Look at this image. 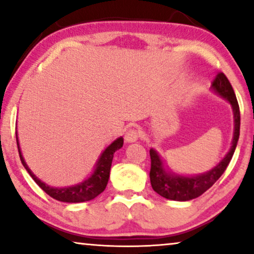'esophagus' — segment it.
I'll return each mask as SVG.
<instances>
[{"label": "esophagus", "mask_w": 254, "mask_h": 254, "mask_svg": "<svg viewBox=\"0 0 254 254\" xmlns=\"http://www.w3.org/2000/svg\"><path fill=\"white\" fill-rule=\"evenodd\" d=\"M138 136H140V133H138L137 129H135V128H129V129L126 131V134H125V140H126L128 143H131V142L136 141Z\"/></svg>", "instance_id": "esophagus-1"}]
</instances>
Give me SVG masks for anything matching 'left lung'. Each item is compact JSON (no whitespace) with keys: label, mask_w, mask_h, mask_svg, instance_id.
<instances>
[{"label":"left lung","mask_w":254,"mask_h":254,"mask_svg":"<svg viewBox=\"0 0 254 254\" xmlns=\"http://www.w3.org/2000/svg\"><path fill=\"white\" fill-rule=\"evenodd\" d=\"M211 86H213V89L218 95L223 97V98L227 99L231 104L232 111H234L235 131L230 150L225 155V157L218 163V165L215 166L210 171L199 176L184 177L171 175V173L166 172L164 166H163L162 159L159 158L157 152L154 149H150L151 166L150 175L149 176H150L152 190L161 196L165 197V199L175 201H189L195 199V197L200 196L201 194H203L223 175V172L231 161L235 149L237 147L239 128H241V112H239V105L234 89H232L230 82H229L228 77L223 72H218L215 76Z\"/></svg>","instance_id":"obj_1"}]
</instances>
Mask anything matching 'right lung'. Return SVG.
Wrapping results in <instances>:
<instances>
[{
  "mask_svg": "<svg viewBox=\"0 0 254 254\" xmlns=\"http://www.w3.org/2000/svg\"><path fill=\"white\" fill-rule=\"evenodd\" d=\"M17 138V136H16ZM124 144V138L119 137L113 142L112 144H110L104 152L100 156L96 165L95 172L92 173V176L89 179L84 180V182L78 184V185L70 186V187H64V189H55V187H51L46 185V184L41 182L33 175L32 171L29 169V166L26 165L25 161H24L22 154H20V149L18 144V140H17V147H18V152L20 161L24 168L26 169V171L29 172V175L32 177V179L38 184V186L44 190L45 193H47L48 195L53 197V199L58 201H62V202H84V201H90L95 199L96 196H98L100 193L105 190L110 178V170L111 165H112V159L114 152L123 147Z\"/></svg>",
  "mask_w": 254,
  "mask_h": 254,
  "instance_id": "obj_1",
  "label": "right lung"
}]
</instances>
